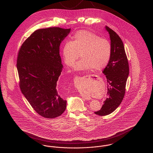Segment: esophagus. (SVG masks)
<instances>
[{
    "label": "esophagus",
    "instance_id": "esophagus-1",
    "mask_svg": "<svg viewBox=\"0 0 153 153\" xmlns=\"http://www.w3.org/2000/svg\"><path fill=\"white\" fill-rule=\"evenodd\" d=\"M84 99H86V100H91V98L90 97H89V96H85V95H81Z\"/></svg>",
    "mask_w": 153,
    "mask_h": 153
}]
</instances>
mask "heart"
Wrapping results in <instances>:
<instances>
[{
  "mask_svg": "<svg viewBox=\"0 0 153 153\" xmlns=\"http://www.w3.org/2000/svg\"><path fill=\"white\" fill-rule=\"evenodd\" d=\"M112 47L109 41L100 38L95 33L88 30L76 32L71 41L64 45L62 54L66 64L72 66L76 64L74 69L77 71H90L96 72L102 71L109 62Z\"/></svg>",
  "mask_w": 153,
  "mask_h": 153,
  "instance_id": "b5f03b06",
  "label": "heart"
}]
</instances>
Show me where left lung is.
I'll use <instances>...</instances> for the list:
<instances>
[{
  "label": "left lung",
  "mask_w": 153,
  "mask_h": 153,
  "mask_svg": "<svg viewBox=\"0 0 153 153\" xmlns=\"http://www.w3.org/2000/svg\"><path fill=\"white\" fill-rule=\"evenodd\" d=\"M105 29L109 33L112 52L109 62L102 72L107 78V97L101 109L95 112L100 116L109 115L119 106L123 99L129 74L128 62L121 38L108 26Z\"/></svg>",
  "instance_id": "1"
}]
</instances>
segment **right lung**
<instances>
[{
  "instance_id": "right-lung-1",
  "label": "right lung",
  "mask_w": 153,
  "mask_h": 153,
  "mask_svg": "<svg viewBox=\"0 0 153 153\" xmlns=\"http://www.w3.org/2000/svg\"><path fill=\"white\" fill-rule=\"evenodd\" d=\"M70 31L57 27L37 30L18 51L16 67L21 92L45 118L59 117L66 107V100L61 97L56 86L63 68L59 46Z\"/></svg>"
}]
</instances>
